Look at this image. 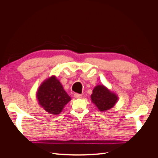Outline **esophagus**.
I'll list each match as a JSON object with an SVG mask.
<instances>
[{"label": "esophagus", "mask_w": 158, "mask_h": 158, "mask_svg": "<svg viewBox=\"0 0 158 158\" xmlns=\"http://www.w3.org/2000/svg\"><path fill=\"white\" fill-rule=\"evenodd\" d=\"M74 96L75 98H82V95H80L79 94H74Z\"/></svg>", "instance_id": "esophagus-1"}]
</instances>
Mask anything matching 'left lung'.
<instances>
[{
    "label": "left lung",
    "mask_w": 158,
    "mask_h": 158,
    "mask_svg": "<svg viewBox=\"0 0 158 158\" xmlns=\"http://www.w3.org/2000/svg\"><path fill=\"white\" fill-rule=\"evenodd\" d=\"M92 102L100 111H106L113 108L118 102V95L103 84L95 86L91 95Z\"/></svg>",
    "instance_id": "1"
}]
</instances>
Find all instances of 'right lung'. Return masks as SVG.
<instances>
[{"label":"right lung","mask_w":158,"mask_h":158,"mask_svg":"<svg viewBox=\"0 0 158 158\" xmlns=\"http://www.w3.org/2000/svg\"><path fill=\"white\" fill-rule=\"evenodd\" d=\"M36 98L40 106L53 115L60 114L71 100L55 76H51L41 84L36 92Z\"/></svg>","instance_id":"add662e5"}]
</instances>
